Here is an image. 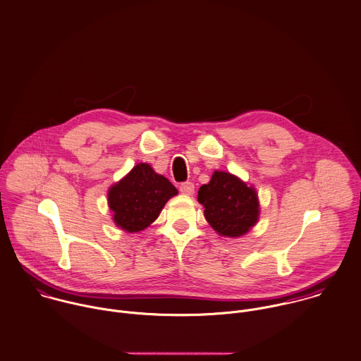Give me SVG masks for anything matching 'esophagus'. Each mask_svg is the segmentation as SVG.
<instances>
[{"mask_svg":"<svg viewBox=\"0 0 361 361\" xmlns=\"http://www.w3.org/2000/svg\"><path fill=\"white\" fill-rule=\"evenodd\" d=\"M180 192L184 195H192L194 194V184L192 183H183L180 185Z\"/></svg>","mask_w":361,"mask_h":361,"instance_id":"obj_1","label":"esophagus"}]
</instances>
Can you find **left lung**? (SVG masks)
I'll return each instance as SVG.
<instances>
[{"label":"left lung","instance_id":"8db88e82","mask_svg":"<svg viewBox=\"0 0 361 361\" xmlns=\"http://www.w3.org/2000/svg\"><path fill=\"white\" fill-rule=\"evenodd\" d=\"M198 202L212 229L225 238L246 235L259 221L260 202L253 185L226 171H214L211 181L201 185Z\"/></svg>","mask_w":361,"mask_h":361}]
</instances>
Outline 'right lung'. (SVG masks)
Masks as SVG:
<instances>
[{"label":"right lung","instance_id":"right-lung-1","mask_svg":"<svg viewBox=\"0 0 361 361\" xmlns=\"http://www.w3.org/2000/svg\"><path fill=\"white\" fill-rule=\"evenodd\" d=\"M177 188L150 164L137 163L123 178L108 190V207L114 224L128 233L150 226Z\"/></svg>","mask_w":361,"mask_h":361}]
</instances>
